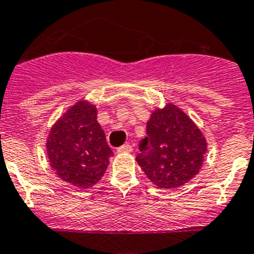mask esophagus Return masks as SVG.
I'll list each match as a JSON object with an SVG mask.
<instances>
[{"label":"esophagus","instance_id":"obj_1","mask_svg":"<svg viewBox=\"0 0 254 254\" xmlns=\"http://www.w3.org/2000/svg\"><path fill=\"white\" fill-rule=\"evenodd\" d=\"M131 151H132V147H131V145H129V143H127V145H123V146H120V147H118V152H119V153L131 152Z\"/></svg>","mask_w":254,"mask_h":254}]
</instances>
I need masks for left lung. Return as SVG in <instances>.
Returning <instances> with one entry per match:
<instances>
[{
  "label": "left lung",
  "mask_w": 254,
  "mask_h": 254,
  "mask_svg": "<svg viewBox=\"0 0 254 254\" xmlns=\"http://www.w3.org/2000/svg\"><path fill=\"white\" fill-rule=\"evenodd\" d=\"M136 161L158 188H179L198 175L206 140L195 123L172 103L155 109L146 125Z\"/></svg>",
  "instance_id": "1"
}]
</instances>
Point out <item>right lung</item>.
<instances>
[{
	"label": "right lung",
	"instance_id": "add662e5",
	"mask_svg": "<svg viewBox=\"0 0 254 254\" xmlns=\"http://www.w3.org/2000/svg\"><path fill=\"white\" fill-rule=\"evenodd\" d=\"M50 166L66 183L91 188L101 181L113 151L97 122V108L78 101L53 125L47 140Z\"/></svg>",
	"mask_w": 254,
	"mask_h": 254
}]
</instances>
